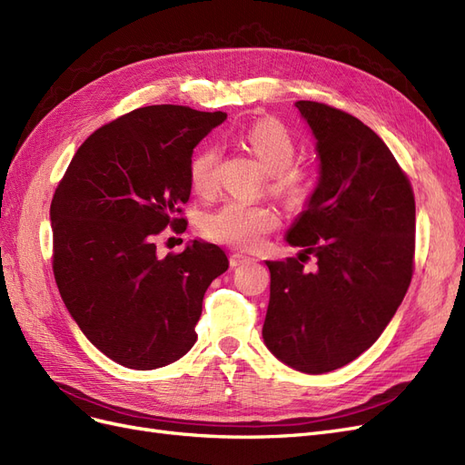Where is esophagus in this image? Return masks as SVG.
<instances>
[{"label":"esophagus","mask_w":465,"mask_h":465,"mask_svg":"<svg viewBox=\"0 0 465 465\" xmlns=\"http://www.w3.org/2000/svg\"><path fill=\"white\" fill-rule=\"evenodd\" d=\"M251 261H252L251 257H247V254H242V252H232V254H230V266H232V268L247 264V262H251Z\"/></svg>","instance_id":"34e87169"}]
</instances>
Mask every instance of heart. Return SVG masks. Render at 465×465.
I'll return each instance as SVG.
<instances>
[{
	"instance_id": "b5f03b06",
	"label": "heart",
	"mask_w": 465,
	"mask_h": 465,
	"mask_svg": "<svg viewBox=\"0 0 465 465\" xmlns=\"http://www.w3.org/2000/svg\"><path fill=\"white\" fill-rule=\"evenodd\" d=\"M245 141L264 170L271 173V189L286 203L302 204L311 191L309 173L292 166L295 144L283 125L274 119H262L245 133ZM218 158L220 151L216 144H204L191 158L189 182L197 193L208 194L214 191L218 182ZM276 226L278 216L272 208L237 201L223 203L203 220V230L208 237L237 249L259 247L264 235Z\"/></svg>"
}]
</instances>
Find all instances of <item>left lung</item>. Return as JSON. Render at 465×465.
<instances>
[{"label": "left lung", "mask_w": 465, "mask_h": 465, "mask_svg": "<svg viewBox=\"0 0 465 465\" xmlns=\"http://www.w3.org/2000/svg\"><path fill=\"white\" fill-rule=\"evenodd\" d=\"M319 177L286 242L297 259L266 261V348L307 374L340 369L392 321L413 274L415 199L384 141L357 117L299 100ZM318 266L307 272L308 254Z\"/></svg>", "instance_id": "1"}]
</instances>
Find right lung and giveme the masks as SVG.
Wrapping results in <instances>:
<instances>
[{"mask_svg":"<svg viewBox=\"0 0 465 465\" xmlns=\"http://www.w3.org/2000/svg\"><path fill=\"white\" fill-rule=\"evenodd\" d=\"M226 114L160 104L133 110L88 137L50 206L54 276L94 348L151 371L197 341L204 292L228 271L218 245L193 239L160 259L154 235L177 228L189 201L193 148Z\"/></svg>","mask_w":465,"mask_h":465,"instance_id":"1","label":"right lung"}]
</instances>
